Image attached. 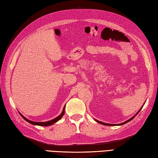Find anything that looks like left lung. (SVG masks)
<instances>
[{
	"instance_id": "obj_1",
	"label": "left lung",
	"mask_w": 158,
	"mask_h": 158,
	"mask_svg": "<svg viewBox=\"0 0 158 158\" xmlns=\"http://www.w3.org/2000/svg\"><path fill=\"white\" fill-rule=\"evenodd\" d=\"M140 110H141V109H140L139 110V112L137 113L136 114V115H135V116L132 117V118H130V119H128V120H127V121H126V122H123V123H119V124H118V125H119H119H123V124H125V123H127V122H130V121H131V120H132V119L135 118V116L137 115V114H138V113H139V111H140ZM96 121L97 122H98L99 123H101V124H102V125H105V126H116V125H117V124H110V123H103V122H99V121H97V120H96Z\"/></svg>"
}]
</instances>
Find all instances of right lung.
I'll list each match as a JSON object with an SVG mask.
<instances>
[{
	"label": "right lung",
	"instance_id": "obj_1",
	"mask_svg": "<svg viewBox=\"0 0 158 158\" xmlns=\"http://www.w3.org/2000/svg\"><path fill=\"white\" fill-rule=\"evenodd\" d=\"M64 109H65V106H64V109H63V110H62V113L60 114V115L58 116V117H56L55 119H52V120H50V121H48V122H32V121H31V120H29V119H26V117H23L22 114H20V115H21L23 119H24L26 122H28V123H31V124H33V125H37V126H50V125H52L53 123H56V122H58V120H60V119L62 118V116L64 115Z\"/></svg>",
	"mask_w": 158,
	"mask_h": 158
}]
</instances>
